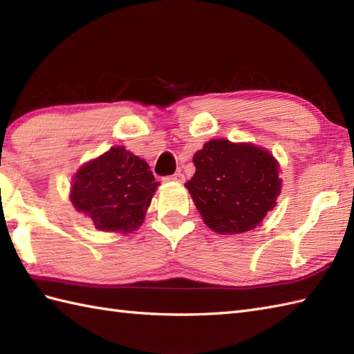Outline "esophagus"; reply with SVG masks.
<instances>
[{
  "mask_svg": "<svg viewBox=\"0 0 354 354\" xmlns=\"http://www.w3.org/2000/svg\"><path fill=\"white\" fill-rule=\"evenodd\" d=\"M164 181H171V183H184V175L181 171L173 173L170 176H165Z\"/></svg>",
  "mask_w": 354,
  "mask_h": 354,
  "instance_id": "esophagus-1",
  "label": "esophagus"
}]
</instances>
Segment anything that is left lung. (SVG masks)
I'll list each match as a JSON object with an SVG mask.
<instances>
[{
    "label": "left lung",
    "instance_id": "left-lung-1",
    "mask_svg": "<svg viewBox=\"0 0 354 354\" xmlns=\"http://www.w3.org/2000/svg\"><path fill=\"white\" fill-rule=\"evenodd\" d=\"M193 162L196 171L185 187L202 219L219 234L250 231L275 207L281 179L266 150L212 140L194 153Z\"/></svg>",
    "mask_w": 354,
    "mask_h": 354
}]
</instances>
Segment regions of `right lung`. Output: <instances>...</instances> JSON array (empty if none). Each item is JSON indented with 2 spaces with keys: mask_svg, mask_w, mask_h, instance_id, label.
Segmentation results:
<instances>
[{
  "mask_svg": "<svg viewBox=\"0 0 354 354\" xmlns=\"http://www.w3.org/2000/svg\"><path fill=\"white\" fill-rule=\"evenodd\" d=\"M156 187L149 164L117 146L76 173L71 202L97 230L131 232L142 223Z\"/></svg>",
  "mask_w": 354,
  "mask_h": 354,
  "instance_id": "add662e5",
  "label": "right lung"
}]
</instances>
